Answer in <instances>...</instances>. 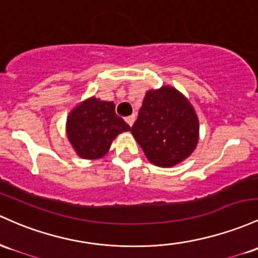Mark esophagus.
Masks as SVG:
<instances>
[{
	"mask_svg": "<svg viewBox=\"0 0 258 258\" xmlns=\"http://www.w3.org/2000/svg\"><path fill=\"white\" fill-rule=\"evenodd\" d=\"M124 120H126V122L130 124V126L132 127V124L135 123V121H136V116L135 115H131V116H127L126 118H124Z\"/></svg>",
	"mask_w": 258,
	"mask_h": 258,
	"instance_id": "34e87169",
	"label": "esophagus"
}]
</instances>
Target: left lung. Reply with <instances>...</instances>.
Masks as SVG:
<instances>
[{"mask_svg":"<svg viewBox=\"0 0 258 258\" xmlns=\"http://www.w3.org/2000/svg\"><path fill=\"white\" fill-rule=\"evenodd\" d=\"M132 135L152 164L171 168L196 149L200 121L182 93L163 86L146 93Z\"/></svg>","mask_w":258,"mask_h":258,"instance_id":"1","label":"left lung"}]
</instances>
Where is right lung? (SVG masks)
Segmentation results:
<instances>
[{"instance_id":"add662e5","label":"right lung","mask_w":258,"mask_h":258,"mask_svg":"<svg viewBox=\"0 0 258 258\" xmlns=\"http://www.w3.org/2000/svg\"><path fill=\"white\" fill-rule=\"evenodd\" d=\"M131 131L122 117L116 115L115 104L92 97L73 107L67 116L66 135L78 157L100 159L109 152L112 141Z\"/></svg>"}]
</instances>
